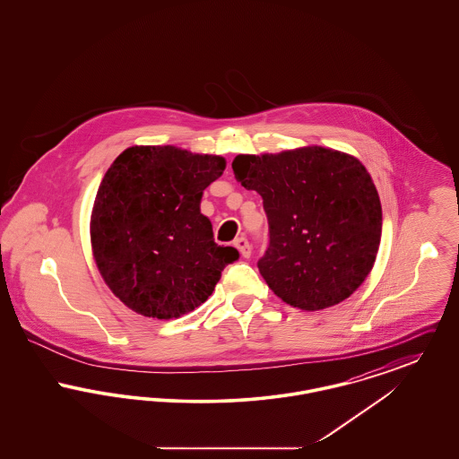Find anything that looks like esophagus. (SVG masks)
<instances>
[{
  "label": "esophagus",
  "mask_w": 459,
  "mask_h": 459,
  "mask_svg": "<svg viewBox=\"0 0 459 459\" xmlns=\"http://www.w3.org/2000/svg\"><path fill=\"white\" fill-rule=\"evenodd\" d=\"M234 246L239 249L240 256H242V258H249V256H251V246H249L247 239L239 238V239H236Z\"/></svg>",
  "instance_id": "1"
}]
</instances>
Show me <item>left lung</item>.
<instances>
[{"instance_id":"left-lung-1","label":"left lung","mask_w":459,"mask_h":459,"mask_svg":"<svg viewBox=\"0 0 459 459\" xmlns=\"http://www.w3.org/2000/svg\"><path fill=\"white\" fill-rule=\"evenodd\" d=\"M232 169L240 186L263 197L270 246L258 268L284 303L325 309L365 282L380 246L382 206L358 158L306 146L238 154Z\"/></svg>"}]
</instances>
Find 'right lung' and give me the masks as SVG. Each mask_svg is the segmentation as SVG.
<instances>
[{
	"label": "right lung",
	"instance_id": "add662e5",
	"mask_svg": "<svg viewBox=\"0 0 459 459\" xmlns=\"http://www.w3.org/2000/svg\"><path fill=\"white\" fill-rule=\"evenodd\" d=\"M225 165L175 146H132L109 165L91 213V246L103 281L132 311L178 318L203 305L239 258L215 242L199 208Z\"/></svg>",
	"mask_w": 459,
	"mask_h": 459
}]
</instances>
